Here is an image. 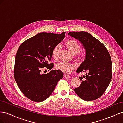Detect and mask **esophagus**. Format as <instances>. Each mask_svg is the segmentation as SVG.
I'll return each mask as SVG.
<instances>
[{"label":"esophagus","instance_id":"obj_1","mask_svg":"<svg viewBox=\"0 0 123 123\" xmlns=\"http://www.w3.org/2000/svg\"><path fill=\"white\" fill-rule=\"evenodd\" d=\"M64 77H65V78H69V77H70V76L69 75H67V74H64Z\"/></svg>","mask_w":123,"mask_h":123}]
</instances>
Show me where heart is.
<instances>
[{
	"instance_id": "1",
	"label": "heart",
	"mask_w": 123,
	"mask_h": 123,
	"mask_svg": "<svg viewBox=\"0 0 123 123\" xmlns=\"http://www.w3.org/2000/svg\"><path fill=\"white\" fill-rule=\"evenodd\" d=\"M65 46L71 53L73 55H75L79 52L80 49V46L76 40L73 39H69L65 42ZM61 47L59 45H56L54 47L52 51V57L55 61H57L59 58V52ZM80 54L77 56L78 58H80ZM56 68L61 71L65 73L69 74L76 69L75 65L73 64H70L65 62H60L56 65Z\"/></svg>"
}]
</instances>
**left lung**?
Segmentation results:
<instances>
[{
	"instance_id": "obj_1",
	"label": "left lung",
	"mask_w": 123,
	"mask_h": 123,
	"mask_svg": "<svg viewBox=\"0 0 123 123\" xmlns=\"http://www.w3.org/2000/svg\"><path fill=\"white\" fill-rule=\"evenodd\" d=\"M68 35L79 40L85 50V59L76 70L86 73L80 77L81 83L74 91L83 100L90 101L98 98L108 87L112 79V62L104 44L86 32H71Z\"/></svg>"
}]
</instances>
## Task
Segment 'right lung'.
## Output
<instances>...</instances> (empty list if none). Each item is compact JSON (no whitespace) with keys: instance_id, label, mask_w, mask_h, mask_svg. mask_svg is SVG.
Listing matches in <instances>:
<instances>
[{"instance_id":"obj_1","label":"right lung","mask_w":123,"mask_h":123,"mask_svg":"<svg viewBox=\"0 0 123 123\" xmlns=\"http://www.w3.org/2000/svg\"><path fill=\"white\" fill-rule=\"evenodd\" d=\"M65 32L61 34L40 33L27 39L19 46L15 57L14 75L23 93L29 99L41 102L53 92L64 74L61 71L52 70L42 74L44 67L48 71L53 67L48 64L55 46L64 39Z\"/></svg>"}]
</instances>
